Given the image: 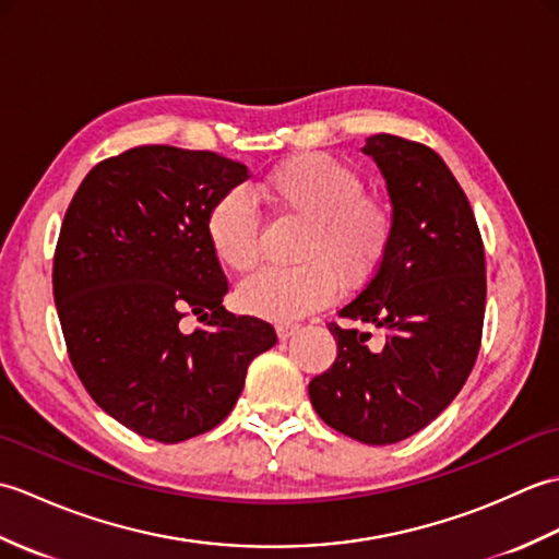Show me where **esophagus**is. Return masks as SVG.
Masks as SVG:
<instances>
[{
  "instance_id": "obj_1",
  "label": "esophagus",
  "mask_w": 559,
  "mask_h": 559,
  "mask_svg": "<svg viewBox=\"0 0 559 559\" xmlns=\"http://www.w3.org/2000/svg\"><path fill=\"white\" fill-rule=\"evenodd\" d=\"M295 331H298V326H295V324H278L276 326V334H278L281 341H288L295 334Z\"/></svg>"
}]
</instances>
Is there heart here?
Masks as SVG:
<instances>
[{
  "label": "heart",
  "mask_w": 559,
  "mask_h": 559,
  "mask_svg": "<svg viewBox=\"0 0 559 559\" xmlns=\"http://www.w3.org/2000/svg\"><path fill=\"white\" fill-rule=\"evenodd\" d=\"M261 192L305 221L290 269H261L240 283L237 305L271 322H293L324 307L343 288L365 283L394 240V211L365 192L358 170L329 153H300L276 165ZM206 242L225 269L249 271L259 259V213L242 189L223 192L206 211Z\"/></svg>",
  "instance_id": "obj_1"
}]
</instances>
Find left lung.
Wrapping results in <instances>:
<instances>
[{
    "mask_svg": "<svg viewBox=\"0 0 559 559\" xmlns=\"http://www.w3.org/2000/svg\"><path fill=\"white\" fill-rule=\"evenodd\" d=\"M362 153L382 170L394 240L360 295L338 312L386 331H329L334 365L310 382V401L329 427L362 444H394L423 430L466 384L485 317V249L473 209L447 163L418 141L374 134Z\"/></svg>",
    "mask_w": 559,
    "mask_h": 559,
    "instance_id": "left-lung-1",
    "label": "left lung"
}]
</instances>
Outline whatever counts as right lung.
<instances>
[{
	"label": "right lung",
	"mask_w": 559,
	"mask_h": 559,
	"mask_svg": "<svg viewBox=\"0 0 559 559\" xmlns=\"http://www.w3.org/2000/svg\"><path fill=\"white\" fill-rule=\"evenodd\" d=\"M249 177L211 151L136 146L76 189L55 249L52 290L69 360L91 399L163 444L209 432L242 394L276 331L223 307L228 281L204 218ZM197 316L204 330L183 331Z\"/></svg>",
	"instance_id": "1"
}]
</instances>
